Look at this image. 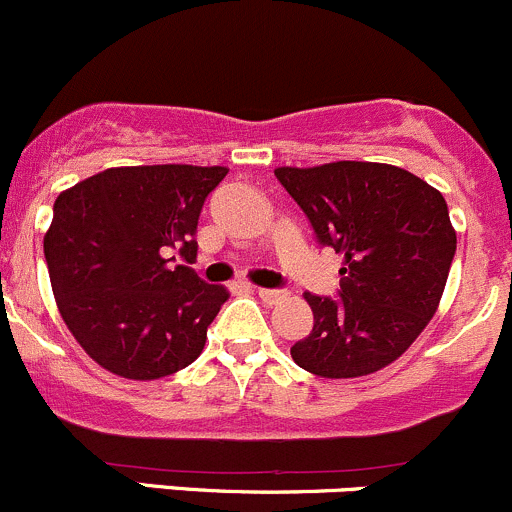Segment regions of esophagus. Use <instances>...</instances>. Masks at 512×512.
Instances as JSON below:
<instances>
[{"instance_id":"obj_1","label":"esophagus","mask_w":512,"mask_h":512,"mask_svg":"<svg viewBox=\"0 0 512 512\" xmlns=\"http://www.w3.org/2000/svg\"><path fill=\"white\" fill-rule=\"evenodd\" d=\"M256 293L263 303H278L286 298V291H276V288H256Z\"/></svg>"}]
</instances>
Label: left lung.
Segmentation results:
<instances>
[{
	"label": "left lung",
	"mask_w": 512,
	"mask_h": 512,
	"mask_svg": "<svg viewBox=\"0 0 512 512\" xmlns=\"http://www.w3.org/2000/svg\"><path fill=\"white\" fill-rule=\"evenodd\" d=\"M323 246L342 256L340 298L305 293L313 330L291 347L295 365L325 379L392 365L434 318L456 254L439 189L384 162L278 167Z\"/></svg>",
	"instance_id": "1"
}]
</instances>
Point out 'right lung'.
Listing matches in <instances>:
<instances>
[{"instance_id":"add662e5","label":"right lung","mask_w":512,"mask_h":512,"mask_svg":"<svg viewBox=\"0 0 512 512\" xmlns=\"http://www.w3.org/2000/svg\"><path fill=\"white\" fill-rule=\"evenodd\" d=\"M226 167H110L59 194L44 236L59 313L103 370L167 377L192 365L229 298L192 263L204 199Z\"/></svg>"}]
</instances>
